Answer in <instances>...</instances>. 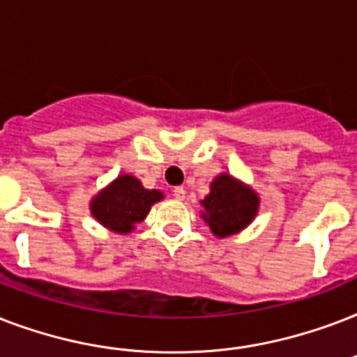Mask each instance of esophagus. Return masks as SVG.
Instances as JSON below:
<instances>
[{"mask_svg": "<svg viewBox=\"0 0 357 357\" xmlns=\"http://www.w3.org/2000/svg\"><path fill=\"white\" fill-rule=\"evenodd\" d=\"M172 195L176 200H185V189L183 187H176V189L172 190Z\"/></svg>", "mask_w": 357, "mask_h": 357, "instance_id": "esophagus-1", "label": "esophagus"}]
</instances>
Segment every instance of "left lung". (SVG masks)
<instances>
[{
	"label": "left lung",
	"mask_w": 357,
	"mask_h": 357,
	"mask_svg": "<svg viewBox=\"0 0 357 357\" xmlns=\"http://www.w3.org/2000/svg\"><path fill=\"white\" fill-rule=\"evenodd\" d=\"M206 220L217 237H229L243 231L257 215L259 196L252 187L235 179L229 174H220L213 179L211 192L200 202Z\"/></svg>",
	"instance_id": "8db88e82"
}]
</instances>
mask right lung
<instances>
[{"mask_svg": "<svg viewBox=\"0 0 357 357\" xmlns=\"http://www.w3.org/2000/svg\"><path fill=\"white\" fill-rule=\"evenodd\" d=\"M162 200L157 189H144L139 179L122 174L100 190L91 202L92 217L116 234H131L135 224L142 222L155 202Z\"/></svg>", "mask_w": 357, "mask_h": 357, "instance_id": "1", "label": "right lung"}]
</instances>
